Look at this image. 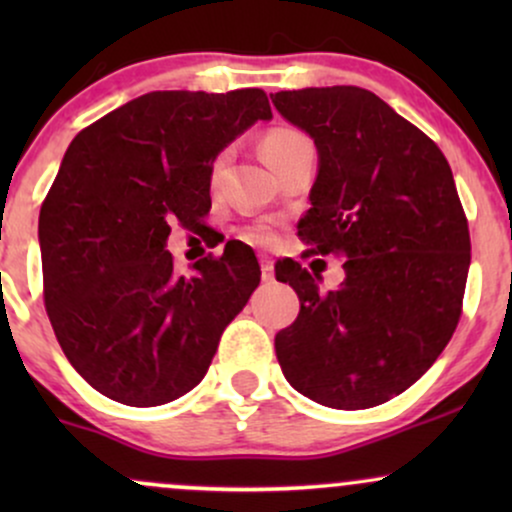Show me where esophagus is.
<instances>
[{
	"instance_id": "esophagus-1",
	"label": "esophagus",
	"mask_w": 512,
	"mask_h": 512,
	"mask_svg": "<svg viewBox=\"0 0 512 512\" xmlns=\"http://www.w3.org/2000/svg\"><path fill=\"white\" fill-rule=\"evenodd\" d=\"M262 281H274V264H272V260H267V257H262Z\"/></svg>"
}]
</instances>
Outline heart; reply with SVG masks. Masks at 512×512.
Masks as SVG:
<instances>
[{
  "instance_id": "heart-1",
  "label": "heart",
  "mask_w": 512,
  "mask_h": 512,
  "mask_svg": "<svg viewBox=\"0 0 512 512\" xmlns=\"http://www.w3.org/2000/svg\"><path fill=\"white\" fill-rule=\"evenodd\" d=\"M303 142H308V137H305L303 132H298V129L274 127V129H269L267 134H264L262 151H264V156H267V161L272 163V166H276V163H279L281 158L289 154L291 149H296V146L303 144ZM226 158H228L226 151H221V154L214 158V163H211L209 182L214 187L221 178L223 166H226ZM245 238H248L250 243H255V245L272 243V240H274V226H272V223H267V221L252 223V226L245 228Z\"/></svg>"
}]
</instances>
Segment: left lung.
<instances>
[{
  "label": "left lung",
  "instance_id": "obj_1",
  "mask_svg": "<svg viewBox=\"0 0 512 512\" xmlns=\"http://www.w3.org/2000/svg\"><path fill=\"white\" fill-rule=\"evenodd\" d=\"M272 103L320 156L298 236L313 255L346 257L327 293L298 262L276 264L301 298L276 358L317 404L375 407L414 385L460 322L472 243L448 158L366 88L279 91Z\"/></svg>",
  "mask_w": 512,
  "mask_h": 512
}]
</instances>
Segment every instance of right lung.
I'll return each instance as SVG.
<instances>
[{
    "mask_svg": "<svg viewBox=\"0 0 512 512\" xmlns=\"http://www.w3.org/2000/svg\"><path fill=\"white\" fill-rule=\"evenodd\" d=\"M267 93L151 91L81 129L40 207L45 310L88 385L158 407L207 373L228 322L260 284L248 245L175 274L170 221L202 226L214 158L257 120Z\"/></svg>",
    "mask_w": 512,
    "mask_h": 512,
    "instance_id": "add662e5",
    "label": "right lung"
}]
</instances>
